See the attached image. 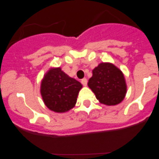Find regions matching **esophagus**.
I'll return each instance as SVG.
<instances>
[{
  "instance_id": "34e87169",
  "label": "esophagus",
  "mask_w": 159,
  "mask_h": 159,
  "mask_svg": "<svg viewBox=\"0 0 159 159\" xmlns=\"http://www.w3.org/2000/svg\"><path fill=\"white\" fill-rule=\"evenodd\" d=\"M81 84L84 86V87H86L87 84V80L86 79V78H83V79L81 80Z\"/></svg>"
}]
</instances>
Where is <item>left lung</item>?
Segmentation results:
<instances>
[{"label":"left lung","mask_w":159,"mask_h":159,"mask_svg":"<svg viewBox=\"0 0 159 159\" xmlns=\"http://www.w3.org/2000/svg\"><path fill=\"white\" fill-rule=\"evenodd\" d=\"M88 87L101 104L111 106L123 102L127 92L125 76L111 63H100L93 69Z\"/></svg>","instance_id":"left-lung-1"}]
</instances>
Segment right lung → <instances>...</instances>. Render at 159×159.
<instances>
[{"mask_svg": "<svg viewBox=\"0 0 159 159\" xmlns=\"http://www.w3.org/2000/svg\"><path fill=\"white\" fill-rule=\"evenodd\" d=\"M81 88V84L69 77L61 67H52L42 79L40 93L49 110L66 113L75 106Z\"/></svg>", "mask_w": 159, "mask_h": 159, "instance_id": "1", "label": "right lung"}]
</instances>
